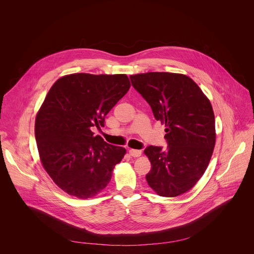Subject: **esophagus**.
Instances as JSON below:
<instances>
[{
    "instance_id": "esophagus-1",
    "label": "esophagus",
    "mask_w": 254,
    "mask_h": 254,
    "mask_svg": "<svg viewBox=\"0 0 254 254\" xmlns=\"http://www.w3.org/2000/svg\"><path fill=\"white\" fill-rule=\"evenodd\" d=\"M128 153H129V156H131L133 158H137L141 155V151H139V150H132L131 149V150L128 151Z\"/></svg>"
}]
</instances>
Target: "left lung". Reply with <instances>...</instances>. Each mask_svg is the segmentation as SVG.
<instances>
[{
	"label": "left lung",
	"mask_w": 254,
	"mask_h": 254,
	"mask_svg": "<svg viewBox=\"0 0 254 254\" xmlns=\"http://www.w3.org/2000/svg\"><path fill=\"white\" fill-rule=\"evenodd\" d=\"M131 84L165 125L168 148L150 146L143 151L152 165L146 180L163 197L191 190L205 173L215 141V118L208 97L185 74L147 72L129 76Z\"/></svg>",
	"instance_id": "obj_1"
}]
</instances>
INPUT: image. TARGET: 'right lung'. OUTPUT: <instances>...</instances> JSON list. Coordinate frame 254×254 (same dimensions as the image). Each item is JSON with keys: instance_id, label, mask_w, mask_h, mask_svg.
I'll list each match as a JSON object with an SVG mask.
<instances>
[{"instance_id": "add662e5", "label": "right lung", "mask_w": 254, "mask_h": 254, "mask_svg": "<svg viewBox=\"0 0 254 254\" xmlns=\"http://www.w3.org/2000/svg\"><path fill=\"white\" fill-rule=\"evenodd\" d=\"M126 74L73 73L60 77L48 91L35 120L40 161L53 182L79 199L101 192L127 151L108 144L93 127L128 91Z\"/></svg>"}]
</instances>
